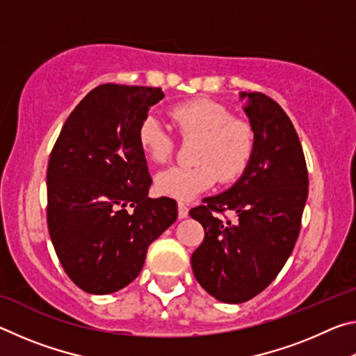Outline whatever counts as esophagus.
I'll return each instance as SVG.
<instances>
[{
    "mask_svg": "<svg viewBox=\"0 0 356 356\" xmlns=\"http://www.w3.org/2000/svg\"><path fill=\"white\" fill-rule=\"evenodd\" d=\"M177 215H179L180 220L186 218V216H188V207H186L184 202H179L177 204Z\"/></svg>",
    "mask_w": 356,
    "mask_h": 356,
    "instance_id": "34e87169",
    "label": "esophagus"
}]
</instances>
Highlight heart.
<instances>
[{
  "label": "heart",
  "instance_id": "1",
  "mask_svg": "<svg viewBox=\"0 0 356 356\" xmlns=\"http://www.w3.org/2000/svg\"><path fill=\"white\" fill-rule=\"evenodd\" d=\"M170 116L182 138H197L193 154L195 166H174L155 177L160 195L191 200L220 184H234L248 170L257 146L252 124L236 118L231 110L210 99H191L174 105ZM138 144L155 163H166L176 149V140L154 114L138 125Z\"/></svg>",
  "mask_w": 356,
  "mask_h": 356
}]
</instances>
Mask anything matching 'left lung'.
I'll return each mask as SVG.
<instances>
[{
	"label": "left lung",
	"instance_id": "1",
	"mask_svg": "<svg viewBox=\"0 0 356 356\" xmlns=\"http://www.w3.org/2000/svg\"><path fill=\"white\" fill-rule=\"evenodd\" d=\"M243 97L257 134L248 170L227 191L190 210L206 231L191 256L193 273L222 303L248 301L278 276L298 238L309 185L303 147L284 110L262 92ZM227 209L236 222L216 215Z\"/></svg>",
	"mask_w": 356,
	"mask_h": 356
}]
</instances>
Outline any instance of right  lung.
<instances>
[{"label":"right lung","mask_w":356,"mask_h":356,"mask_svg":"<svg viewBox=\"0 0 356 356\" xmlns=\"http://www.w3.org/2000/svg\"><path fill=\"white\" fill-rule=\"evenodd\" d=\"M160 88L106 83L63 125L47 170V222L64 272L88 293L120 291L140 275L149 245L177 220L152 184L136 131Z\"/></svg>","instance_id":"1"}]
</instances>
